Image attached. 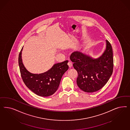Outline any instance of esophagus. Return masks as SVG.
<instances>
[{
    "label": "esophagus",
    "mask_w": 130,
    "mask_h": 130,
    "mask_svg": "<svg viewBox=\"0 0 130 130\" xmlns=\"http://www.w3.org/2000/svg\"><path fill=\"white\" fill-rule=\"evenodd\" d=\"M68 65L69 66V67L70 68H71V67L72 66V64L71 62H69L68 63Z\"/></svg>",
    "instance_id": "1"
}]
</instances>
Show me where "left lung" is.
Returning <instances> with one entry per match:
<instances>
[{
	"label": "left lung",
	"instance_id": "8db88e82",
	"mask_svg": "<svg viewBox=\"0 0 130 130\" xmlns=\"http://www.w3.org/2000/svg\"><path fill=\"white\" fill-rule=\"evenodd\" d=\"M73 66L78 72L77 84L87 92H93L102 89L110 78L113 69L111 45L106 40V49L97 59L80 51H75L70 56Z\"/></svg>",
	"mask_w": 130,
	"mask_h": 130
}]
</instances>
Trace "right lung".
I'll list each match as a JSON object with an SVG mask.
<instances>
[{
    "label": "right lung",
    "mask_w": 130,
    "mask_h": 130,
    "mask_svg": "<svg viewBox=\"0 0 130 130\" xmlns=\"http://www.w3.org/2000/svg\"><path fill=\"white\" fill-rule=\"evenodd\" d=\"M21 48L19 55V64L21 78L25 84L36 94L47 97L54 94L59 86L62 76L68 70V60L53 65L47 72L39 74H32L24 67L21 59Z\"/></svg>",
    "instance_id": "obj_1"
}]
</instances>
